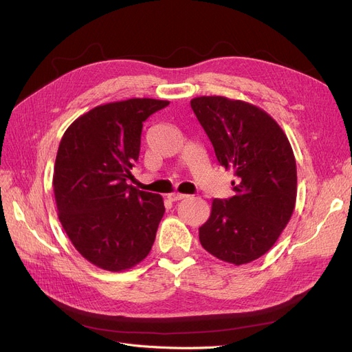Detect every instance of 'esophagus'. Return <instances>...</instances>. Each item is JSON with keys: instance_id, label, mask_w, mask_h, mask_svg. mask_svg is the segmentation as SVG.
I'll list each match as a JSON object with an SVG mask.
<instances>
[{"instance_id": "esophagus-1", "label": "esophagus", "mask_w": 352, "mask_h": 352, "mask_svg": "<svg viewBox=\"0 0 352 352\" xmlns=\"http://www.w3.org/2000/svg\"><path fill=\"white\" fill-rule=\"evenodd\" d=\"M167 198H168L170 201H180V199L186 198V195H185V194H179V192H173V194H170Z\"/></svg>"}]
</instances>
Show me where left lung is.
Returning <instances> with one entry per match:
<instances>
[{"label": "left lung", "instance_id": "left-lung-1", "mask_svg": "<svg viewBox=\"0 0 352 352\" xmlns=\"http://www.w3.org/2000/svg\"><path fill=\"white\" fill-rule=\"evenodd\" d=\"M217 162L232 168L235 195L212 199L199 228L202 248L219 260L247 264L267 252L289 221L296 163L282 127L257 105L226 97L190 100Z\"/></svg>", "mask_w": 352, "mask_h": 352}]
</instances>
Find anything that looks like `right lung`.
<instances>
[{
  "label": "right lung",
  "mask_w": 352,
  "mask_h": 352,
  "mask_svg": "<svg viewBox=\"0 0 352 352\" xmlns=\"http://www.w3.org/2000/svg\"><path fill=\"white\" fill-rule=\"evenodd\" d=\"M168 104L131 98L98 105L61 138L52 176L58 219L74 248L100 269H132L153 248L163 198L126 180L140 157L142 123Z\"/></svg>",
  "instance_id": "obj_1"
}]
</instances>
